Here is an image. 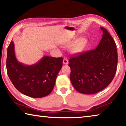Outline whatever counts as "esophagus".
I'll use <instances>...</instances> for the list:
<instances>
[{"label": "esophagus", "instance_id": "34e87169", "mask_svg": "<svg viewBox=\"0 0 126 126\" xmlns=\"http://www.w3.org/2000/svg\"><path fill=\"white\" fill-rule=\"evenodd\" d=\"M63 63L64 64H68V59L66 58H64L63 60Z\"/></svg>", "mask_w": 126, "mask_h": 126}]
</instances>
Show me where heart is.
I'll list each match as a JSON object with an SVG mask.
<instances>
[{"label": "heart", "mask_w": 126, "mask_h": 126, "mask_svg": "<svg viewBox=\"0 0 126 126\" xmlns=\"http://www.w3.org/2000/svg\"><path fill=\"white\" fill-rule=\"evenodd\" d=\"M76 38V36L70 37L64 42L65 45H69ZM88 45V40L85 37H80L77 39L70 47L69 51L72 54H78L82 52Z\"/></svg>", "instance_id": "obj_1"}]
</instances>
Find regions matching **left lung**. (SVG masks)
Returning a JSON list of instances; mask_svg holds the SVG:
<instances>
[{
  "label": "left lung",
  "instance_id": "obj_1",
  "mask_svg": "<svg viewBox=\"0 0 126 126\" xmlns=\"http://www.w3.org/2000/svg\"><path fill=\"white\" fill-rule=\"evenodd\" d=\"M102 38L95 49L71 57L70 79L78 92L92 94L109 85L116 73L118 55L116 44L112 36L100 27Z\"/></svg>",
  "mask_w": 126,
  "mask_h": 126
}]
</instances>
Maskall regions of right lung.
Returning <instances> with one entry per match:
<instances>
[{
    "label": "right lung",
    "instance_id": "1",
    "mask_svg": "<svg viewBox=\"0 0 126 126\" xmlns=\"http://www.w3.org/2000/svg\"><path fill=\"white\" fill-rule=\"evenodd\" d=\"M62 63V57L44 56L35 64L25 65L17 60L12 40L8 47V77L17 90L31 97L42 98L50 93Z\"/></svg>",
    "mask_w": 126,
    "mask_h": 126
}]
</instances>
